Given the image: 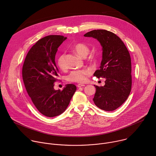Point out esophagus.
<instances>
[{
  "instance_id": "1",
  "label": "esophagus",
  "mask_w": 156,
  "mask_h": 156,
  "mask_svg": "<svg viewBox=\"0 0 156 156\" xmlns=\"http://www.w3.org/2000/svg\"><path fill=\"white\" fill-rule=\"evenodd\" d=\"M85 85L84 84H77V87H83V86H84Z\"/></svg>"
}]
</instances>
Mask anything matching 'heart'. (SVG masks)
<instances>
[{
  "mask_svg": "<svg viewBox=\"0 0 156 156\" xmlns=\"http://www.w3.org/2000/svg\"><path fill=\"white\" fill-rule=\"evenodd\" d=\"M73 51L80 56L85 57L89 52V48L83 43H76L73 47ZM58 67L61 70L66 69V65L65 62V55L62 54H60L56 60ZM91 74V71L89 69H84L82 70H76L71 72L67 76L68 81L74 83H83L84 82L87 76Z\"/></svg>",
  "mask_w": 156,
  "mask_h": 156,
  "instance_id": "heart-1",
  "label": "heart"
}]
</instances>
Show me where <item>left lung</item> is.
Instances as JSON below:
<instances>
[{
  "label": "left lung",
  "instance_id": "8db88e82",
  "mask_svg": "<svg viewBox=\"0 0 156 156\" xmlns=\"http://www.w3.org/2000/svg\"><path fill=\"white\" fill-rule=\"evenodd\" d=\"M84 37L96 39L102 49V59L94 76L104 78L105 85L98 86L93 98L95 105L105 111H113L127 99L131 88V63L129 52L121 39L105 30H93Z\"/></svg>",
  "mask_w": 156,
  "mask_h": 156
}]
</instances>
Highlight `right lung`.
I'll return each mask as SVG.
<instances>
[{
  "label": "right lung",
  "instance_id": "1",
  "mask_svg": "<svg viewBox=\"0 0 156 156\" xmlns=\"http://www.w3.org/2000/svg\"><path fill=\"white\" fill-rule=\"evenodd\" d=\"M66 39L63 36L49 35L39 39L27 54L22 69L29 96L39 112L48 117L62 114L76 90L73 84H67L62 91L54 87L58 71L55 54Z\"/></svg>",
  "mask_w": 156,
  "mask_h": 156
}]
</instances>
